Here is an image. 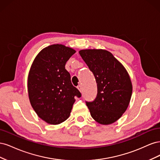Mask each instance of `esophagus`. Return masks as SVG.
<instances>
[{"mask_svg": "<svg viewBox=\"0 0 160 160\" xmlns=\"http://www.w3.org/2000/svg\"><path fill=\"white\" fill-rule=\"evenodd\" d=\"M77 89H79V91L81 92V93H82V91H83V89H82V87H81V85L77 86Z\"/></svg>", "mask_w": 160, "mask_h": 160, "instance_id": "1", "label": "esophagus"}]
</instances>
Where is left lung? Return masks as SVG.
Returning <instances> with one entry per match:
<instances>
[{"label":"left lung","instance_id":"obj_1","mask_svg":"<svg viewBox=\"0 0 160 160\" xmlns=\"http://www.w3.org/2000/svg\"><path fill=\"white\" fill-rule=\"evenodd\" d=\"M79 52L98 85L95 99L86 102L91 117L102 125L115 122L126 111L132 98V83L127 70L106 50L84 49Z\"/></svg>","mask_w":160,"mask_h":160}]
</instances>
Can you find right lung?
Here are the masks:
<instances>
[{
	"mask_svg": "<svg viewBox=\"0 0 160 160\" xmlns=\"http://www.w3.org/2000/svg\"><path fill=\"white\" fill-rule=\"evenodd\" d=\"M61 44L48 46L34 59L28 72V98L33 109L47 123L57 125L68 119L75 99L81 94L72 85L65 64L75 52Z\"/></svg>",
	"mask_w": 160,
	"mask_h": 160,
	"instance_id": "obj_1",
	"label": "right lung"
}]
</instances>
